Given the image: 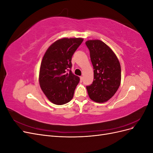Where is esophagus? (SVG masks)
Wrapping results in <instances>:
<instances>
[{"label":"esophagus","instance_id":"esophagus-1","mask_svg":"<svg viewBox=\"0 0 153 153\" xmlns=\"http://www.w3.org/2000/svg\"><path fill=\"white\" fill-rule=\"evenodd\" d=\"M80 78V81H81V82H82V80H83V76H81Z\"/></svg>","mask_w":153,"mask_h":153}]
</instances>
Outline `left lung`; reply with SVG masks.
Here are the masks:
<instances>
[{"label": "left lung", "mask_w": 153, "mask_h": 153, "mask_svg": "<svg viewBox=\"0 0 153 153\" xmlns=\"http://www.w3.org/2000/svg\"><path fill=\"white\" fill-rule=\"evenodd\" d=\"M85 45L94 69V80L91 85L86 86L88 94L95 102H106L120 86L121 65L113 51L103 41L89 40Z\"/></svg>", "instance_id": "left-lung-1"}]
</instances>
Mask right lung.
Wrapping results in <instances>:
<instances>
[{"mask_svg":"<svg viewBox=\"0 0 153 153\" xmlns=\"http://www.w3.org/2000/svg\"><path fill=\"white\" fill-rule=\"evenodd\" d=\"M82 38H62L55 41L45 52L39 71V84L51 102L61 105L73 97L80 78L71 69V59Z\"/></svg>","mask_w":153,"mask_h":153,"instance_id":"right-lung-1","label":"right lung"}]
</instances>
